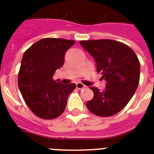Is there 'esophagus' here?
Here are the masks:
<instances>
[{
	"label": "esophagus",
	"instance_id": "34e87169",
	"mask_svg": "<svg viewBox=\"0 0 154 154\" xmlns=\"http://www.w3.org/2000/svg\"><path fill=\"white\" fill-rule=\"evenodd\" d=\"M76 87L78 89H83L85 88V85L82 84V83H81V82H77V84H76Z\"/></svg>",
	"mask_w": 154,
	"mask_h": 154
}]
</instances>
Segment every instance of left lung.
Masks as SVG:
<instances>
[{"label": "left lung", "mask_w": 154, "mask_h": 154, "mask_svg": "<svg viewBox=\"0 0 154 154\" xmlns=\"http://www.w3.org/2000/svg\"><path fill=\"white\" fill-rule=\"evenodd\" d=\"M97 63V71L106 81L105 89L89 87L94 97L87 101L88 109L100 117H111L131 100L140 80V61L136 53L124 43L113 40L81 41Z\"/></svg>", "instance_id": "1"}]
</instances>
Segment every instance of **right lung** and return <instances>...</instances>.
<instances>
[{
	"label": "right lung",
	"instance_id": "right-lung-1",
	"mask_svg": "<svg viewBox=\"0 0 154 154\" xmlns=\"http://www.w3.org/2000/svg\"><path fill=\"white\" fill-rule=\"evenodd\" d=\"M72 40L44 38L31 45L23 55L18 73V86L29 109L40 118L51 120L65 111L68 96L74 83L62 85L53 80L54 72L64 65L65 52Z\"/></svg>",
	"mask_w": 154,
	"mask_h": 154
}]
</instances>
